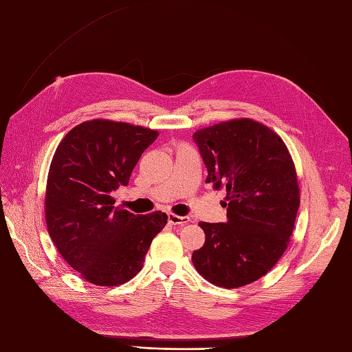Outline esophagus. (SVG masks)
Wrapping results in <instances>:
<instances>
[{
  "label": "esophagus",
  "instance_id": "34e87169",
  "mask_svg": "<svg viewBox=\"0 0 352 352\" xmlns=\"http://www.w3.org/2000/svg\"><path fill=\"white\" fill-rule=\"evenodd\" d=\"M168 222L172 225H186L189 222L188 216H177L173 213H168Z\"/></svg>",
  "mask_w": 352,
  "mask_h": 352
}]
</instances>
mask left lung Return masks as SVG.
Returning a JSON list of instances; mask_svg holds the SVG:
<instances>
[{"instance_id": "8db88e82", "label": "left lung", "mask_w": 352, "mask_h": 352, "mask_svg": "<svg viewBox=\"0 0 352 352\" xmlns=\"http://www.w3.org/2000/svg\"><path fill=\"white\" fill-rule=\"evenodd\" d=\"M192 139L208 172L206 182L226 188L228 216L225 223H199L206 241L192 263L216 286H245L287 249L300 201L292 157L277 133L247 118L201 129Z\"/></svg>"}]
</instances>
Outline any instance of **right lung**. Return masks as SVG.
<instances>
[{"label": "right lung", "mask_w": 352, "mask_h": 352, "mask_svg": "<svg viewBox=\"0 0 352 352\" xmlns=\"http://www.w3.org/2000/svg\"><path fill=\"white\" fill-rule=\"evenodd\" d=\"M158 131L107 120L85 121L63 138L52 160L45 192L47 230L62 258L98 286L127 283L144 267L167 214L136 216L113 207Z\"/></svg>", "instance_id": "right-lung-1"}]
</instances>
